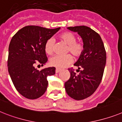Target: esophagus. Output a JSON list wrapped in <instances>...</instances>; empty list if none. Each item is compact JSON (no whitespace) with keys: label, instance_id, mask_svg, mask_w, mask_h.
Segmentation results:
<instances>
[{"label":"esophagus","instance_id":"esophagus-1","mask_svg":"<svg viewBox=\"0 0 122 122\" xmlns=\"http://www.w3.org/2000/svg\"><path fill=\"white\" fill-rule=\"evenodd\" d=\"M61 71V69H58V68H56V73H59V72Z\"/></svg>","mask_w":122,"mask_h":122}]
</instances>
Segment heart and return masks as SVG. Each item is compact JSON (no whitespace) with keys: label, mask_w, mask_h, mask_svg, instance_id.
<instances>
[{"label":"heart","mask_w":122,"mask_h":122,"mask_svg":"<svg viewBox=\"0 0 122 122\" xmlns=\"http://www.w3.org/2000/svg\"><path fill=\"white\" fill-rule=\"evenodd\" d=\"M59 38L62 43L67 45L66 52H70L76 57H79L82 55L84 51V45L81 42H77L76 36L69 31H66L61 33L59 36ZM54 41L52 38L48 40L45 46V52L49 55L53 53ZM73 58L70 55H67L64 56H55L50 59V64L52 66L57 67L58 69H62L68 66L72 63Z\"/></svg>","instance_id":"b5f03b06"}]
</instances>
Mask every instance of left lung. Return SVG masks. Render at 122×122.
<instances>
[{
  "label": "left lung",
  "mask_w": 122,
  "mask_h": 122,
  "mask_svg": "<svg viewBox=\"0 0 122 122\" xmlns=\"http://www.w3.org/2000/svg\"><path fill=\"white\" fill-rule=\"evenodd\" d=\"M67 28L78 33L84 47L83 53L74 64L79 73L69 71L70 78L64 83L67 95L80 101L91 96L101 84L106 63V52L101 36L91 28L77 26Z\"/></svg>",
  "instance_id": "8db88e82"
}]
</instances>
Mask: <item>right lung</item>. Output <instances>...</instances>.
<instances>
[{"instance_id":"add662e5","label":"right lung","mask_w":122,"mask_h":122,"mask_svg":"<svg viewBox=\"0 0 122 122\" xmlns=\"http://www.w3.org/2000/svg\"><path fill=\"white\" fill-rule=\"evenodd\" d=\"M60 28L30 25L18 30L12 37L9 47L8 71L15 87L25 97L38 99L46 91L47 77L54 75L56 68L39 71L35 65L43 66L46 63L45 44Z\"/></svg>"}]
</instances>
